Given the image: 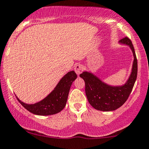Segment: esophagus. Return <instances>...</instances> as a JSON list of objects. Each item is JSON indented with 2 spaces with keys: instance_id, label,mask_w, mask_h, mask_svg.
<instances>
[{
  "instance_id": "obj_1",
  "label": "esophagus",
  "mask_w": 149,
  "mask_h": 149,
  "mask_svg": "<svg viewBox=\"0 0 149 149\" xmlns=\"http://www.w3.org/2000/svg\"><path fill=\"white\" fill-rule=\"evenodd\" d=\"M83 65L81 64H77L76 65V66H75L74 68L75 72L76 73V74L78 75V76H79L80 73H81L82 71H83Z\"/></svg>"
}]
</instances>
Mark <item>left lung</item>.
Returning <instances> with one entry per match:
<instances>
[{"mask_svg":"<svg viewBox=\"0 0 149 149\" xmlns=\"http://www.w3.org/2000/svg\"><path fill=\"white\" fill-rule=\"evenodd\" d=\"M120 43L130 47L134 56L132 72L125 83L119 86H112L102 81L93 73L84 71L80 74L85 83V94L92 107L102 111H111L123 104L130 95L137 76V59L130 39H121Z\"/></svg>","mask_w":149,"mask_h":149,"instance_id":"left-lung-1","label":"left lung"}]
</instances>
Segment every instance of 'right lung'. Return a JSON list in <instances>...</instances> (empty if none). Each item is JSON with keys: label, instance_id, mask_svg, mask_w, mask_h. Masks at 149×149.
Segmentation results:
<instances>
[{"label": "right lung", "instance_id": "obj_1", "mask_svg": "<svg viewBox=\"0 0 149 149\" xmlns=\"http://www.w3.org/2000/svg\"><path fill=\"white\" fill-rule=\"evenodd\" d=\"M77 75L73 71H69L59 80L57 86L43 100L36 104L24 103L17 97L20 104L29 111L38 116H49L60 112L66 106L69 90Z\"/></svg>", "mask_w": 149, "mask_h": 149}]
</instances>
